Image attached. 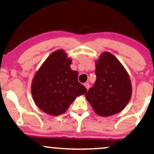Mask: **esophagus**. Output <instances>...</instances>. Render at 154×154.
<instances>
[{"label": "esophagus", "instance_id": "1", "mask_svg": "<svg viewBox=\"0 0 154 154\" xmlns=\"http://www.w3.org/2000/svg\"><path fill=\"white\" fill-rule=\"evenodd\" d=\"M84 85H85V87L87 88V90H88L90 88V84L88 83H85V84H84Z\"/></svg>", "mask_w": 154, "mask_h": 154}]
</instances>
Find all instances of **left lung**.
I'll list each match as a JSON object with an SVG mask.
<instances>
[{
	"instance_id": "obj_1",
	"label": "left lung",
	"mask_w": 154,
	"mask_h": 154,
	"mask_svg": "<svg viewBox=\"0 0 154 154\" xmlns=\"http://www.w3.org/2000/svg\"><path fill=\"white\" fill-rule=\"evenodd\" d=\"M97 79L85 97L94 111L102 116L120 112L131 98L129 75L119 60L105 52L96 62Z\"/></svg>"
}]
</instances>
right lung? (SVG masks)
<instances>
[{
    "mask_svg": "<svg viewBox=\"0 0 154 154\" xmlns=\"http://www.w3.org/2000/svg\"><path fill=\"white\" fill-rule=\"evenodd\" d=\"M71 60L63 50L48 57L35 73L31 85L35 104L51 116L62 114L77 96L87 92L78 81L79 72L71 70Z\"/></svg>",
    "mask_w": 154,
    "mask_h": 154,
    "instance_id": "add662e5",
    "label": "right lung"
}]
</instances>
